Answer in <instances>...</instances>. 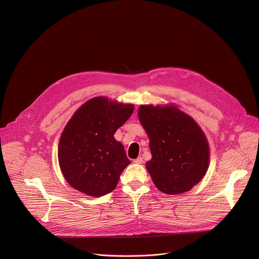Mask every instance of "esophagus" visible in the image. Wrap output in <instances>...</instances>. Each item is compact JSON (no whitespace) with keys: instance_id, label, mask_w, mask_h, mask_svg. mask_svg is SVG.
<instances>
[{"instance_id":"esophagus-1","label":"esophagus","mask_w":259,"mask_h":259,"mask_svg":"<svg viewBox=\"0 0 259 259\" xmlns=\"http://www.w3.org/2000/svg\"><path fill=\"white\" fill-rule=\"evenodd\" d=\"M134 163H135V164H142V163H143V159H142L141 157H138L137 159L134 160Z\"/></svg>"}]
</instances>
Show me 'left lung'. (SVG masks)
<instances>
[{
  "mask_svg": "<svg viewBox=\"0 0 259 259\" xmlns=\"http://www.w3.org/2000/svg\"><path fill=\"white\" fill-rule=\"evenodd\" d=\"M138 118L150 138L152 160L146 163L159 191L178 195L203 178L209 146L198 124L175 106L140 105Z\"/></svg>",
  "mask_w": 259,
  "mask_h": 259,
  "instance_id": "8db88e82",
  "label": "left lung"
}]
</instances>
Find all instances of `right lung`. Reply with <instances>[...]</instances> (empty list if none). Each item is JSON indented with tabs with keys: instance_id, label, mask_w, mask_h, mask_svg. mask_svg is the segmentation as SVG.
<instances>
[{
	"instance_id": "right-lung-1",
	"label": "right lung",
	"mask_w": 259,
	"mask_h": 259,
	"mask_svg": "<svg viewBox=\"0 0 259 259\" xmlns=\"http://www.w3.org/2000/svg\"><path fill=\"white\" fill-rule=\"evenodd\" d=\"M133 109L132 104L95 97L73 114L58 145L59 166L72 188L91 197L115 190L130 160L114 135Z\"/></svg>"
}]
</instances>
